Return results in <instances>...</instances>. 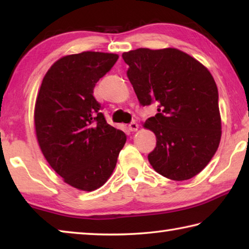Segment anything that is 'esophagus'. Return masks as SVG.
<instances>
[{"label": "esophagus", "mask_w": 249, "mask_h": 249, "mask_svg": "<svg viewBox=\"0 0 249 249\" xmlns=\"http://www.w3.org/2000/svg\"><path fill=\"white\" fill-rule=\"evenodd\" d=\"M138 127H140V126H138V124L136 123V122H132V123L128 125V129L130 130V132H136V130L138 129Z\"/></svg>", "instance_id": "obj_1"}]
</instances>
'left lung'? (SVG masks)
I'll return each instance as SVG.
<instances>
[{"label": "left lung", "mask_w": 249, "mask_h": 249, "mask_svg": "<svg viewBox=\"0 0 249 249\" xmlns=\"http://www.w3.org/2000/svg\"><path fill=\"white\" fill-rule=\"evenodd\" d=\"M140 103H157L144 127L157 138L150 165L168 179H191L204 169L220 145L218 92L212 74L176 48H138L122 54Z\"/></svg>", "instance_id": "8db88e82"}]
</instances>
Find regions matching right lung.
<instances>
[{"label": "right lung", "mask_w": 249, "mask_h": 249, "mask_svg": "<svg viewBox=\"0 0 249 249\" xmlns=\"http://www.w3.org/2000/svg\"><path fill=\"white\" fill-rule=\"evenodd\" d=\"M119 54L83 52L50 67L37 94L34 120L41 153L66 183L93 191L107 182L126 142L107 123L93 96L95 83Z\"/></svg>", "instance_id": "right-lung-1"}]
</instances>
